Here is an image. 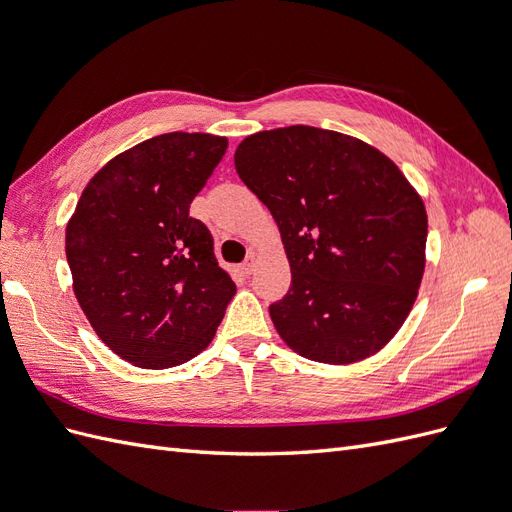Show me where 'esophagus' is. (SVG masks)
Wrapping results in <instances>:
<instances>
[{
	"label": "esophagus",
	"mask_w": 512,
	"mask_h": 512,
	"mask_svg": "<svg viewBox=\"0 0 512 512\" xmlns=\"http://www.w3.org/2000/svg\"><path fill=\"white\" fill-rule=\"evenodd\" d=\"M256 262H258V256L252 252L250 256H247V260L243 262V267H241V271L245 273V275H252L254 273V269H256Z\"/></svg>",
	"instance_id": "1"
}]
</instances>
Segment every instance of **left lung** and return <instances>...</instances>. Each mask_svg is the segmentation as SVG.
<instances>
[{
	"label": "left lung",
	"mask_w": 512,
	"mask_h": 512,
	"mask_svg": "<svg viewBox=\"0 0 512 512\" xmlns=\"http://www.w3.org/2000/svg\"><path fill=\"white\" fill-rule=\"evenodd\" d=\"M241 181L280 228L292 282L269 307L309 361L348 365L391 342L425 271L427 211L397 164L359 138L312 126L247 136Z\"/></svg>",
	"instance_id": "obj_1"
}]
</instances>
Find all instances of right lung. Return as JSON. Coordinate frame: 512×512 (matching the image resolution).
<instances>
[{
    "instance_id": "obj_1",
    "label": "right lung",
    "mask_w": 512,
    "mask_h": 512,
    "mask_svg": "<svg viewBox=\"0 0 512 512\" xmlns=\"http://www.w3.org/2000/svg\"><path fill=\"white\" fill-rule=\"evenodd\" d=\"M226 147L203 132L138 143L91 177L66 226L76 299L102 342L136 367L194 359L235 297L209 228L190 218Z\"/></svg>"
}]
</instances>
